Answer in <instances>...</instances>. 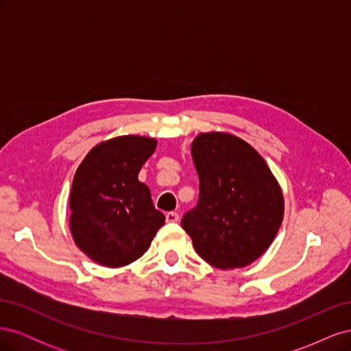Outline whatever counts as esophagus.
<instances>
[{
	"mask_svg": "<svg viewBox=\"0 0 351 351\" xmlns=\"http://www.w3.org/2000/svg\"><path fill=\"white\" fill-rule=\"evenodd\" d=\"M178 218H180V217H178L177 212H167V214H165L167 222H177Z\"/></svg>",
	"mask_w": 351,
	"mask_h": 351,
	"instance_id": "esophagus-1",
	"label": "esophagus"
}]
</instances>
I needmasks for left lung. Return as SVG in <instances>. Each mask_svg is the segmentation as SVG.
Masks as SVG:
<instances>
[{
    "mask_svg": "<svg viewBox=\"0 0 351 351\" xmlns=\"http://www.w3.org/2000/svg\"><path fill=\"white\" fill-rule=\"evenodd\" d=\"M197 205L182 227L199 256L221 269L243 268L265 253L284 215L281 187L265 159L228 133H202L192 143Z\"/></svg>",
    "mask_w": 351,
    "mask_h": 351,
    "instance_id": "obj_1",
    "label": "left lung"
}]
</instances>
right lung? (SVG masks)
I'll list each match as a JSON object with an SVG mask.
<instances>
[{
    "mask_svg": "<svg viewBox=\"0 0 351 351\" xmlns=\"http://www.w3.org/2000/svg\"><path fill=\"white\" fill-rule=\"evenodd\" d=\"M156 147L145 136H120L90 149L73 178L70 230L77 247L99 265L139 259L165 224L139 171Z\"/></svg>",
    "mask_w": 351,
    "mask_h": 351,
    "instance_id": "right-lung-1",
    "label": "right lung"
}]
</instances>
